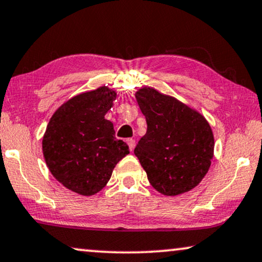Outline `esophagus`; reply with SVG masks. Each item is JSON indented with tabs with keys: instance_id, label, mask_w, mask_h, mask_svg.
<instances>
[{
	"instance_id": "34e87169",
	"label": "esophagus",
	"mask_w": 262,
	"mask_h": 262,
	"mask_svg": "<svg viewBox=\"0 0 262 262\" xmlns=\"http://www.w3.org/2000/svg\"><path fill=\"white\" fill-rule=\"evenodd\" d=\"M127 144L129 146V149H130V151H133L134 147H135V140H134V139H128Z\"/></svg>"
}]
</instances>
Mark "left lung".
I'll list each match as a JSON object with an SVG mask.
<instances>
[{
  "label": "left lung",
  "instance_id": "obj_1",
  "mask_svg": "<svg viewBox=\"0 0 262 262\" xmlns=\"http://www.w3.org/2000/svg\"><path fill=\"white\" fill-rule=\"evenodd\" d=\"M147 132L134 155L152 187L175 196L196 187L213 158L214 139L205 117L173 97L151 87L135 93Z\"/></svg>",
  "mask_w": 262,
  "mask_h": 262
}]
</instances>
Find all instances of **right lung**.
<instances>
[{
    "label": "right lung",
    "mask_w": 262,
    "mask_h": 262,
    "mask_svg": "<svg viewBox=\"0 0 262 262\" xmlns=\"http://www.w3.org/2000/svg\"><path fill=\"white\" fill-rule=\"evenodd\" d=\"M116 92L99 87L73 97L52 115L43 138L45 163L69 190L90 196L103 189L116 164L129 153L105 114Z\"/></svg>",
    "instance_id": "obj_1"
}]
</instances>
